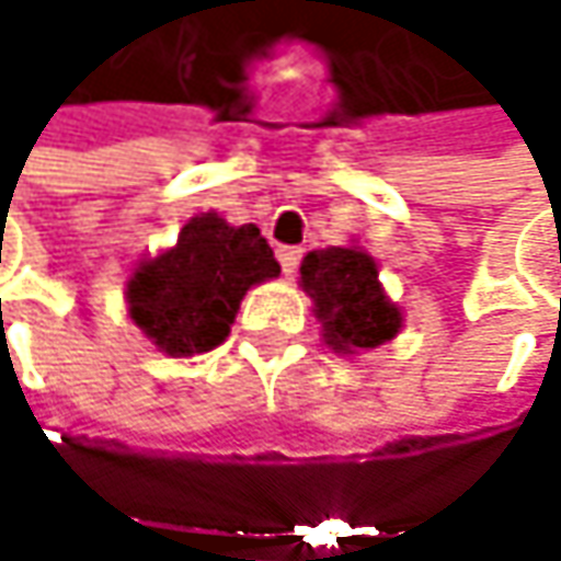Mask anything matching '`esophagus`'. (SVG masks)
<instances>
[{
	"label": "esophagus",
	"mask_w": 561,
	"mask_h": 561,
	"mask_svg": "<svg viewBox=\"0 0 561 561\" xmlns=\"http://www.w3.org/2000/svg\"><path fill=\"white\" fill-rule=\"evenodd\" d=\"M279 263L285 276H295L298 273V263H301V247H282Z\"/></svg>",
	"instance_id": "1"
}]
</instances>
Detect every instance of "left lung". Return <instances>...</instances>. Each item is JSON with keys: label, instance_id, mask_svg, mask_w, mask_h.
<instances>
[{"label": "left lung", "instance_id": "1", "mask_svg": "<svg viewBox=\"0 0 561 561\" xmlns=\"http://www.w3.org/2000/svg\"><path fill=\"white\" fill-rule=\"evenodd\" d=\"M377 276L374 256L354 247H328L301 260V285L314 298L328 347L337 354H354L396 337L402 318Z\"/></svg>", "mask_w": 561, "mask_h": 561}]
</instances>
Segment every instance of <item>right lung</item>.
<instances>
[{"instance_id": "right-lung-1", "label": "right lung", "mask_w": 561, "mask_h": 561, "mask_svg": "<svg viewBox=\"0 0 561 561\" xmlns=\"http://www.w3.org/2000/svg\"><path fill=\"white\" fill-rule=\"evenodd\" d=\"M279 276L260 227H230L217 214L184 224L178 247L142 263L126 288L133 321L171 357L217 347L250 285Z\"/></svg>"}]
</instances>
